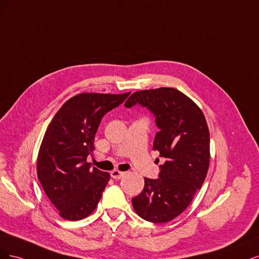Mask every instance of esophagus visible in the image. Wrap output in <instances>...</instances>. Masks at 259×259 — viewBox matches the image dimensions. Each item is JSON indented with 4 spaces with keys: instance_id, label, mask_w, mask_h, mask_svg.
Masks as SVG:
<instances>
[{
    "instance_id": "34e87169",
    "label": "esophagus",
    "mask_w": 259,
    "mask_h": 259,
    "mask_svg": "<svg viewBox=\"0 0 259 259\" xmlns=\"http://www.w3.org/2000/svg\"><path fill=\"white\" fill-rule=\"evenodd\" d=\"M123 172H121V171H119V170H113L112 172H111V177L114 179V180H119V179H121L122 177H123Z\"/></svg>"
}]
</instances>
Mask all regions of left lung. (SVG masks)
<instances>
[{"label":"left lung","instance_id":"8db88e82","mask_svg":"<svg viewBox=\"0 0 259 259\" xmlns=\"http://www.w3.org/2000/svg\"><path fill=\"white\" fill-rule=\"evenodd\" d=\"M137 103L156 116L159 131L153 151L165 161L159 179L144 178V188L132 198V205L143 220L166 223L186 210L203 184L210 164V132L201 108L175 88L137 91L124 106Z\"/></svg>","mask_w":259,"mask_h":259}]
</instances>
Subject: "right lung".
I'll return each instance as SVG.
<instances>
[{
	"instance_id": "add662e5",
	"label": "right lung",
	"mask_w": 259,
	"mask_h": 259,
	"mask_svg": "<svg viewBox=\"0 0 259 259\" xmlns=\"http://www.w3.org/2000/svg\"><path fill=\"white\" fill-rule=\"evenodd\" d=\"M129 95L78 94L48 124L37 155V178L62 219L79 221L97 207L110 173L90 169L87 157L95 151V136L103 116Z\"/></svg>"
}]
</instances>
